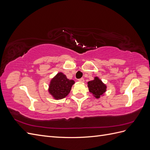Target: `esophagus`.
Masks as SVG:
<instances>
[{
	"label": "esophagus",
	"instance_id": "obj_1",
	"mask_svg": "<svg viewBox=\"0 0 150 150\" xmlns=\"http://www.w3.org/2000/svg\"><path fill=\"white\" fill-rule=\"evenodd\" d=\"M78 81H79V82H81V83H84V79L83 78H81V79H78Z\"/></svg>",
	"mask_w": 150,
	"mask_h": 150
}]
</instances>
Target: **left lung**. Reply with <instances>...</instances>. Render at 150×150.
<instances>
[{
    "label": "left lung",
    "instance_id": "1",
    "mask_svg": "<svg viewBox=\"0 0 150 150\" xmlns=\"http://www.w3.org/2000/svg\"><path fill=\"white\" fill-rule=\"evenodd\" d=\"M89 91L96 99L100 98L106 93L107 86L98 77L96 76L94 79L88 82Z\"/></svg>",
    "mask_w": 150,
    "mask_h": 150
}]
</instances>
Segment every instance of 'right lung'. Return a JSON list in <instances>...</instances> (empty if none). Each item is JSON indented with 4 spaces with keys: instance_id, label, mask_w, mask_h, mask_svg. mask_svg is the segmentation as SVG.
<instances>
[{
    "instance_id": "right-lung-1",
    "label": "right lung",
    "mask_w": 150,
    "mask_h": 150,
    "mask_svg": "<svg viewBox=\"0 0 150 150\" xmlns=\"http://www.w3.org/2000/svg\"><path fill=\"white\" fill-rule=\"evenodd\" d=\"M75 81L67 78L66 76L59 72L50 81L48 92L56 100L66 97L70 93Z\"/></svg>"
}]
</instances>
